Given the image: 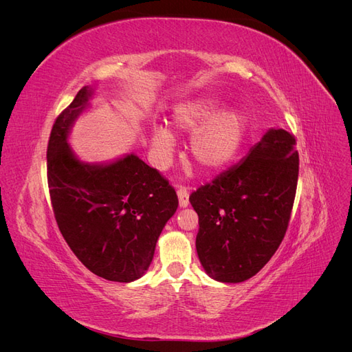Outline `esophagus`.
I'll return each mask as SVG.
<instances>
[{
	"label": "esophagus",
	"mask_w": 352,
	"mask_h": 352,
	"mask_svg": "<svg viewBox=\"0 0 352 352\" xmlns=\"http://www.w3.org/2000/svg\"><path fill=\"white\" fill-rule=\"evenodd\" d=\"M177 197H179V206L185 208L189 204V192L186 188H179L177 189Z\"/></svg>",
	"instance_id": "esophagus-1"
}]
</instances>
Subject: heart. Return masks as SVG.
<instances>
[{
	"instance_id": "heart-1",
	"label": "heart",
	"mask_w": 352,
	"mask_h": 352,
	"mask_svg": "<svg viewBox=\"0 0 352 352\" xmlns=\"http://www.w3.org/2000/svg\"><path fill=\"white\" fill-rule=\"evenodd\" d=\"M220 105L211 98L189 100L175 107L172 126L180 132H194L189 140V155L202 172H217L228 166L243 142L247 120L236 111L219 113ZM173 138L164 126L151 135V148L158 164L167 162Z\"/></svg>"
}]
</instances>
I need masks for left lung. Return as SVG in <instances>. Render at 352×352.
Instances as JSON below:
<instances>
[{"mask_svg": "<svg viewBox=\"0 0 352 352\" xmlns=\"http://www.w3.org/2000/svg\"><path fill=\"white\" fill-rule=\"evenodd\" d=\"M295 145L292 133L270 129L239 164L190 194L199 219L197 252L212 279L247 280L278 251L296 194Z\"/></svg>", "mask_w": 352, "mask_h": 352, "instance_id": "obj_1", "label": "left lung"}]
</instances>
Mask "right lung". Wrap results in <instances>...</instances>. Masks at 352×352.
I'll use <instances>...</instances> for the list:
<instances>
[{"instance_id": "obj_1", "label": "right lung", "mask_w": 352, "mask_h": 352, "mask_svg": "<svg viewBox=\"0 0 352 352\" xmlns=\"http://www.w3.org/2000/svg\"><path fill=\"white\" fill-rule=\"evenodd\" d=\"M89 97L83 87L52 124L47 148L51 206L63 238L85 267L107 280L132 282L150 267L179 199L168 180L133 154L105 166L73 155L69 129Z\"/></svg>"}]
</instances>
